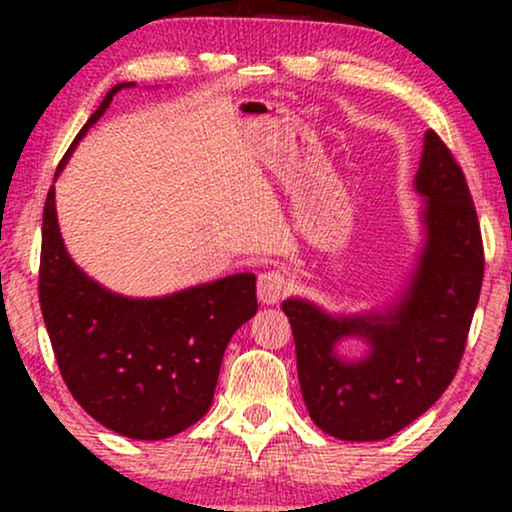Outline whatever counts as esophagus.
<instances>
[{"mask_svg":"<svg viewBox=\"0 0 512 512\" xmlns=\"http://www.w3.org/2000/svg\"><path fill=\"white\" fill-rule=\"evenodd\" d=\"M289 277L279 270H268L258 277V298L263 305H275L289 293Z\"/></svg>","mask_w":512,"mask_h":512,"instance_id":"esophagus-1","label":"esophagus"}]
</instances>
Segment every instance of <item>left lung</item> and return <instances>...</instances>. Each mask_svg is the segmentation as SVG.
Instances as JSON below:
<instances>
[{"label":"left lung","instance_id":"1","mask_svg":"<svg viewBox=\"0 0 512 512\" xmlns=\"http://www.w3.org/2000/svg\"><path fill=\"white\" fill-rule=\"evenodd\" d=\"M415 188L426 240L396 305L333 317L303 298L282 303L303 401L312 422L340 440L368 443L405 429L443 396L464 356L485 254L464 172L433 130L424 135ZM342 337H363L371 352L342 362L334 354Z\"/></svg>","mask_w":512,"mask_h":512}]
</instances>
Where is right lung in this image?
Instances as JSON below:
<instances>
[{
    "label": "right lung",
    "mask_w": 512,
    "mask_h": 512,
    "mask_svg": "<svg viewBox=\"0 0 512 512\" xmlns=\"http://www.w3.org/2000/svg\"><path fill=\"white\" fill-rule=\"evenodd\" d=\"M130 86L135 83L109 90L72 149L118 90ZM39 303L60 375L76 403L102 426L135 440L170 438L205 415L230 338L258 310L251 272L163 298L107 291L69 258L53 186L41 223Z\"/></svg>",
    "instance_id": "obj_1"
}]
</instances>
